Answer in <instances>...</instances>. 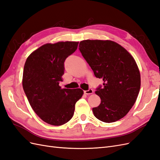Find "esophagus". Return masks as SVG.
<instances>
[{"instance_id": "1", "label": "esophagus", "mask_w": 160, "mask_h": 160, "mask_svg": "<svg viewBox=\"0 0 160 160\" xmlns=\"http://www.w3.org/2000/svg\"><path fill=\"white\" fill-rule=\"evenodd\" d=\"M84 93L86 94H87V95L92 94H93V90L92 89H89L88 90H85L84 91Z\"/></svg>"}]
</instances>
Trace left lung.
Here are the masks:
<instances>
[{"mask_svg":"<svg viewBox=\"0 0 160 160\" xmlns=\"http://www.w3.org/2000/svg\"><path fill=\"white\" fill-rule=\"evenodd\" d=\"M79 49L102 87L95 93L101 100L92 108L94 115L104 122L124 117L134 105L141 86L139 68L133 57L121 45L111 40H84Z\"/></svg>","mask_w":160,"mask_h":160,"instance_id":"1","label":"left lung"}]
</instances>
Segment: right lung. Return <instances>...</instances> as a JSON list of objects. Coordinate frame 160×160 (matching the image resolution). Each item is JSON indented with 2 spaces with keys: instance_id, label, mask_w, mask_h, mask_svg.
Returning <instances> with one entry per match:
<instances>
[{
  "instance_id": "1",
  "label": "right lung",
  "mask_w": 160,
  "mask_h": 160,
  "mask_svg": "<svg viewBox=\"0 0 160 160\" xmlns=\"http://www.w3.org/2000/svg\"><path fill=\"white\" fill-rule=\"evenodd\" d=\"M79 42L46 43L27 58L22 74V88L31 107L44 122L60 126L74 115L75 104L82 97L80 88H62L63 63L74 53Z\"/></svg>"
}]
</instances>
